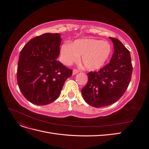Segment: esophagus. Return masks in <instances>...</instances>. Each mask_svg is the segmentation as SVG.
I'll list each match as a JSON object with an SVG mask.
<instances>
[{"label": "esophagus", "instance_id": "1", "mask_svg": "<svg viewBox=\"0 0 149 149\" xmlns=\"http://www.w3.org/2000/svg\"><path fill=\"white\" fill-rule=\"evenodd\" d=\"M79 72V71L78 70H76V69H74L73 70V75H75V74H77Z\"/></svg>", "mask_w": 149, "mask_h": 149}]
</instances>
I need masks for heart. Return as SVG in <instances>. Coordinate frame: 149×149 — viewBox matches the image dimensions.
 I'll return each mask as SVG.
<instances>
[{"mask_svg":"<svg viewBox=\"0 0 149 149\" xmlns=\"http://www.w3.org/2000/svg\"><path fill=\"white\" fill-rule=\"evenodd\" d=\"M111 52L109 43L91 38L77 40L71 44L65 43L60 49L61 60L65 65H71L82 56V65L89 71L102 68L109 59Z\"/></svg>","mask_w":149,"mask_h":149,"instance_id":"b5f03b06","label":"heart"}]
</instances>
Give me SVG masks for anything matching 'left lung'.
Returning <instances> with one entry per match:
<instances>
[{"label":"left lung","mask_w":149,"mask_h":149,"mask_svg":"<svg viewBox=\"0 0 149 149\" xmlns=\"http://www.w3.org/2000/svg\"><path fill=\"white\" fill-rule=\"evenodd\" d=\"M109 38L114 44V53L109 63L97 72L88 73V83L81 90L86 102L95 107L118 101L131 79L132 65L130 52L118 39Z\"/></svg>","instance_id":"8db88e82"}]
</instances>
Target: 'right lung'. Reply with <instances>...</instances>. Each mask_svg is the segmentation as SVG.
Returning <instances> with one entry per match:
<instances>
[{"label": "right lung", "instance_id": "right-lung-1", "mask_svg": "<svg viewBox=\"0 0 149 149\" xmlns=\"http://www.w3.org/2000/svg\"><path fill=\"white\" fill-rule=\"evenodd\" d=\"M61 42L59 33H44L31 39L20 52L18 85L24 96L34 104L55 101L72 75L73 70L56 60Z\"/></svg>", "mask_w": 149, "mask_h": 149}]
</instances>
